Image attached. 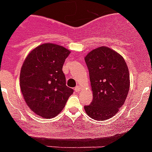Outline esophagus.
<instances>
[{
    "label": "esophagus",
    "instance_id": "1",
    "mask_svg": "<svg viewBox=\"0 0 152 152\" xmlns=\"http://www.w3.org/2000/svg\"><path fill=\"white\" fill-rule=\"evenodd\" d=\"M80 89H81L80 86L78 85V86H76V87H75L74 90H75V91H76V92H78V91H79V90H80Z\"/></svg>",
    "mask_w": 152,
    "mask_h": 152
}]
</instances>
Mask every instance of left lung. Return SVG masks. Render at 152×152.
I'll use <instances>...</instances> for the list:
<instances>
[{
	"label": "left lung",
	"mask_w": 152,
	"mask_h": 152,
	"mask_svg": "<svg viewBox=\"0 0 152 152\" xmlns=\"http://www.w3.org/2000/svg\"><path fill=\"white\" fill-rule=\"evenodd\" d=\"M93 99L85 107L91 118L113 117L124 105L129 90V73L121 55L107 46L97 48L85 56Z\"/></svg>",
	"instance_id": "left-lung-1"
}]
</instances>
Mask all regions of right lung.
<instances>
[{
	"label": "right lung",
	"mask_w": 152,
	"mask_h": 152,
	"mask_svg": "<svg viewBox=\"0 0 152 152\" xmlns=\"http://www.w3.org/2000/svg\"><path fill=\"white\" fill-rule=\"evenodd\" d=\"M70 53L61 45L44 43L33 49L23 64L20 74L21 92L28 107L41 117L57 115L73 94V89L66 86L62 71Z\"/></svg>",
	"instance_id": "1"
}]
</instances>
